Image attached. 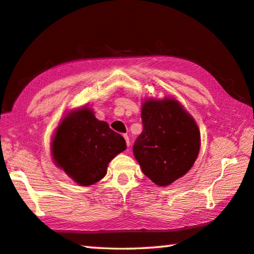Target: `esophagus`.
Wrapping results in <instances>:
<instances>
[{
    "mask_svg": "<svg viewBox=\"0 0 254 254\" xmlns=\"http://www.w3.org/2000/svg\"><path fill=\"white\" fill-rule=\"evenodd\" d=\"M124 138H125V140H126L127 146L129 147V144H130V141H129V137L127 136V134H124Z\"/></svg>",
    "mask_w": 254,
    "mask_h": 254,
    "instance_id": "obj_1",
    "label": "esophagus"
}]
</instances>
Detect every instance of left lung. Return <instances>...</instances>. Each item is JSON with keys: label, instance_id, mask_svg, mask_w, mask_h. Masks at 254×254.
Instances as JSON below:
<instances>
[{"label": "left lung", "instance_id": "obj_1", "mask_svg": "<svg viewBox=\"0 0 254 254\" xmlns=\"http://www.w3.org/2000/svg\"><path fill=\"white\" fill-rule=\"evenodd\" d=\"M143 130L132 151L144 175L167 186L192 168L199 152L198 127L178 101H146L141 110Z\"/></svg>", "mask_w": 254, "mask_h": 254}]
</instances>
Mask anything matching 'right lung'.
<instances>
[{
  "instance_id": "add662e5",
  "label": "right lung",
  "mask_w": 254,
  "mask_h": 254,
  "mask_svg": "<svg viewBox=\"0 0 254 254\" xmlns=\"http://www.w3.org/2000/svg\"><path fill=\"white\" fill-rule=\"evenodd\" d=\"M126 141L98 121L90 108L71 113L61 122L53 142V156L59 168L82 186L105 177L107 164L126 149Z\"/></svg>"
}]
</instances>
